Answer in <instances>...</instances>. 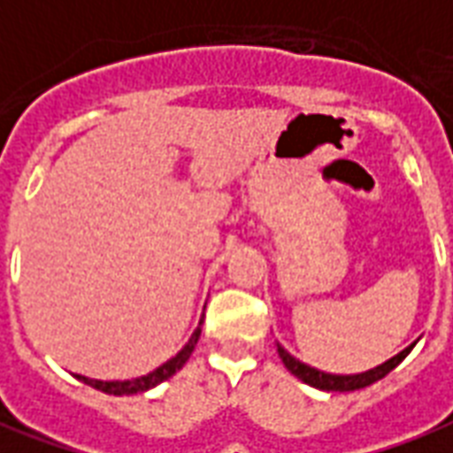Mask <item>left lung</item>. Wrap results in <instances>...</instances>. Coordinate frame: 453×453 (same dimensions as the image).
Here are the masks:
<instances>
[{
  "label": "left lung",
  "instance_id": "obj_1",
  "mask_svg": "<svg viewBox=\"0 0 453 453\" xmlns=\"http://www.w3.org/2000/svg\"><path fill=\"white\" fill-rule=\"evenodd\" d=\"M413 346L415 343H411V346L403 348L401 353L394 355L391 360L377 365V367H372V370L367 372H360V374H331V372L314 370V367H310V365L300 363V360L288 353L286 348L280 346V343H276L278 357L283 360L286 370L290 372V374H295L297 380H303L304 384H310V387L314 388H321V391H357V388L370 387V384H374V381L384 380L388 372L403 363L405 355L413 350Z\"/></svg>",
  "mask_w": 453,
  "mask_h": 453
}]
</instances>
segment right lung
Returning <instances> with one entry per match:
<instances>
[{"label": "right lung", "mask_w": 453, "mask_h": 453, "mask_svg": "<svg viewBox=\"0 0 453 453\" xmlns=\"http://www.w3.org/2000/svg\"><path fill=\"white\" fill-rule=\"evenodd\" d=\"M201 324L194 329L192 338L184 343V348L175 357H170L167 363H163L160 367H156L149 374H143V377H136V380H124V381H103V380H88V377H83V374H76V380L83 381V384H88V387L98 388V391H105V394H112V396H132V394H142V391H149V388L158 387L160 381L170 380L175 372H180L184 367V363L189 360V355L194 353V346H196V341L201 336Z\"/></svg>", "instance_id": "1"}]
</instances>
